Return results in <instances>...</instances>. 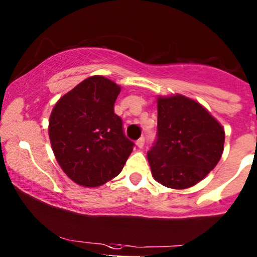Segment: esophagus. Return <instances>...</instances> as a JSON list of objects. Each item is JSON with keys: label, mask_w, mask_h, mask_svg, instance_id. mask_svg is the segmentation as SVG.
I'll return each instance as SVG.
<instances>
[{"label": "esophagus", "mask_w": 257, "mask_h": 257, "mask_svg": "<svg viewBox=\"0 0 257 257\" xmlns=\"http://www.w3.org/2000/svg\"><path fill=\"white\" fill-rule=\"evenodd\" d=\"M144 144H145V138H144V137H142V138H140V139L137 140V146H138V148H139V149L143 148Z\"/></svg>", "instance_id": "1"}]
</instances>
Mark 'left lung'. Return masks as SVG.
I'll return each mask as SVG.
<instances>
[{"label": "left lung", "mask_w": 257, "mask_h": 257, "mask_svg": "<svg viewBox=\"0 0 257 257\" xmlns=\"http://www.w3.org/2000/svg\"><path fill=\"white\" fill-rule=\"evenodd\" d=\"M223 145V126L204 106L179 94L157 98V139L148 160L160 184L195 185L216 167Z\"/></svg>", "instance_id": "left-lung-1"}]
</instances>
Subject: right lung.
Returning a JSON list of instances; mask_svg holds the SVG:
<instances>
[{"label":"right lung","instance_id":"obj_1","mask_svg":"<svg viewBox=\"0 0 257 257\" xmlns=\"http://www.w3.org/2000/svg\"><path fill=\"white\" fill-rule=\"evenodd\" d=\"M120 86L102 75L78 84L57 101L49 137L58 165L79 185L95 188L120 173L134 143L114 113Z\"/></svg>","mask_w":257,"mask_h":257}]
</instances>
